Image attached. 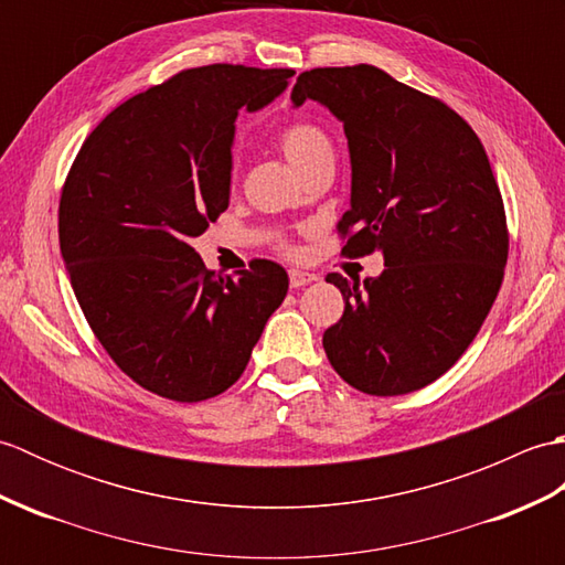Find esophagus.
<instances>
[{
	"mask_svg": "<svg viewBox=\"0 0 565 565\" xmlns=\"http://www.w3.org/2000/svg\"><path fill=\"white\" fill-rule=\"evenodd\" d=\"M289 281H291L294 289H301V286H306V284H310V281H318V276L310 274V271L291 269V271H289Z\"/></svg>",
	"mask_w": 565,
	"mask_h": 565,
	"instance_id": "esophagus-1",
	"label": "esophagus"
}]
</instances>
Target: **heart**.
<instances>
[{"instance_id": "heart-1", "label": "heart", "mask_w": 565, "mask_h": 565, "mask_svg": "<svg viewBox=\"0 0 565 565\" xmlns=\"http://www.w3.org/2000/svg\"><path fill=\"white\" fill-rule=\"evenodd\" d=\"M276 142H279L286 160H289L301 174H306L310 167L318 164L322 158H330L332 154V142L328 134L318 124L310 121H296L284 126L279 130V136H276Z\"/></svg>"}]
</instances>
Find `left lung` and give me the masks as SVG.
<instances>
[{"label": "left lung", "mask_w": 565, "mask_h": 565, "mask_svg": "<svg viewBox=\"0 0 565 565\" xmlns=\"http://www.w3.org/2000/svg\"><path fill=\"white\" fill-rule=\"evenodd\" d=\"M344 124L352 206L344 257L383 252L376 279L328 274L344 313L322 334L332 369L369 395H403L449 371L495 303L508 218L483 142L447 104L374 65L298 75L291 102Z\"/></svg>", "instance_id": "1"}]
</instances>
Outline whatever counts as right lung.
Listing matches in <instances>:
<instances>
[{"mask_svg": "<svg viewBox=\"0 0 565 565\" xmlns=\"http://www.w3.org/2000/svg\"><path fill=\"white\" fill-rule=\"evenodd\" d=\"M294 70L177 72L82 142L57 209L60 252L92 332L138 386L177 403L221 395L289 291L276 262L209 271L191 247L231 201L237 111H257Z\"/></svg>", "mask_w": 565, "mask_h": 565, "instance_id": "obj_1", "label": "right lung"}]
</instances>
